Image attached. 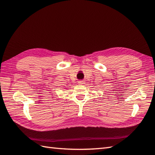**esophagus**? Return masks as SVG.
<instances>
[{
    "mask_svg": "<svg viewBox=\"0 0 155 155\" xmlns=\"http://www.w3.org/2000/svg\"><path fill=\"white\" fill-rule=\"evenodd\" d=\"M84 83H85L84 81H78V84H79V85H83Z\"/></svg>",
    "mask_w": 155,
    "mask_h": 155,
    "instance_id": "34e87169",
    "label": "esophagus"
}]
</instances>
